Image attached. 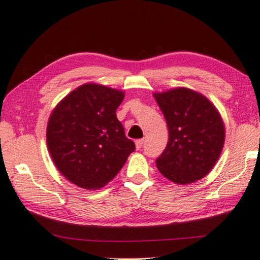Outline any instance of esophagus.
<instances>
[{"instance_id":"obj_1","label":"esophagus","mask_w":260,"mask_h":260,"mask_svg":"<svg viewBox=\"0 0 260 260\" xmlns=\"http://www.w3.org/2000/svg\"><path fill=\"white\" fill-rule=\"evenodd\" d=\"M143 143H144V140H138L135 142V146H136V149H138V150H140L141 148H142V146H143Z\"/></svg>"}]
</instances>
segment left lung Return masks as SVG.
I'll use <instances>...</instances> for the list:
<instances>
[{
  "mask_svg": "<svg viewBox=\"0 0 260 260\" xmlns=\"http://www.w3.org/2000/svg\"><path fill=\"white\" fill-rule=\"evenodd\" d=\"M153 96L169 128V142L156 159L157 169L179 184L204 178L225 142V126L217 109L205 96L188 88Z\"/></svg>",
  "mask_w": 260,
  "mask_h": 260,
  "instance_id": "1",
  "label": "left lung"
}]
</instances>
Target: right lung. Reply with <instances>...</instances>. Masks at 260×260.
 <instances>
[{
	"label": "right lung",
	"instance_id": "add662e5",
	"mask_svg": "<svg viewBox=\"0 0 260 260\" xmlns=\"http://www.w3.org/2000/svg\"><path fill=\"white\" fill-rule=\"evenodd\" d=\"M122 91L86 83L57 104L47 126V144L59 172L85 189L116 177L135 144L126 138L116 111Z\"/></svg>",
	"mask_w": 260,
	"mask_h": 260
}]
</instances>
